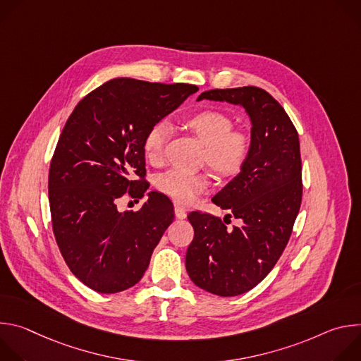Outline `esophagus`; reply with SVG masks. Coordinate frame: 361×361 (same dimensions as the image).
<instances>
[{
    "instance_id": "34e87169",
    "label": "esophagus",
    "mask_w": 361,
    "mask_h": 361,
    "mask_svg": "<svg viewBox=\"0 0 361 361\" xmlns=\"http://www.w3.org/2000/svg\"><path fill=\"white\" fill-rule=\"evenodd\" d=\"M174 213H176V217H177V219H180V220H183V219H185V217H187L185 210H184L183 207H180V205H176Z\"/></svg>"
}]
</instances>
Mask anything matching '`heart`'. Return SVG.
Instances as JSON below:
<instances>
[{
  "label": "heart",
  "mask_w": 361,
  "mask_h": 361,
  "mask_svg": "<svg viewBox=\"0 0 361 361\" xmlns=\"http://www.w3.org/2000/svg\"><path fill=\"white\" fill-rule=\"evenodd\" d=\"M233 120L220 110H201L185 120V127L202 144V161L220 177L234 178L245 167L252 141L244 130L233 128ZM170 134V126L159 121L147 131L142 142L145 159L151 163L160 160L164 144ZM210 184L209 174L166 171L156 178V187L177 204L188 205Z\"/></svg>",
  "instance_id": "1"
}]
</instances>
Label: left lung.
I'll return each mask as SVG.
<instances>
[{
    "instance_id": "left-lung-1",
    "label": "left lung",
    "mask_w": 361,
    "mask_h": 361,
    "mask_svg": "<svg viewBox=\"0 0 361 361\" xmlns=\"http://www.w3.org/2000/svg\"><path fill=\"white\" fill-rule=\"evenodd\" d=\"M201 99L241 106L251 121L252 148L244 170L213 197L241 226L228 228L227 219L188 214L194 228L185 255L190 279L212 294L233 297L259 284L288 243L302 195L300 141L284 109L263 88L209 90Z\"/></svg>"
}]
</instances>
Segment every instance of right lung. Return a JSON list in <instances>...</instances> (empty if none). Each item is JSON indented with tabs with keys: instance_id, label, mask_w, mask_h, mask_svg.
<instances>
[{
	"instance_id": "1",
	"label": "right lung",
	"mask_w": 361,
	"mask_h": 361,
	"mask_svg": "<svg viewBox=\"0 0 361 361\" xmlns=\"http://www.w3.org/2000/svg\"><path fill=\"white\" fill-rule=\"evenodd\" d=\"M198 91L191 84L114 78L87 94L68 117L48 176L51 221L71 273L94 291L137 284L174 220L173 202L149 191L138 212L117 210L144 197L147 131Z\"/></svg>"
}]
</instances>
